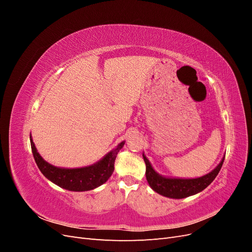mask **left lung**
I'll use <instances>...</instances> for the list:
<instances>
[{
  "instance_id": "8db88e82",
  "label": "left lung",
  "mask_w": 252,
  "mask_h": 252,
  "mask_svg": "<svg viewBox=\"0 0 252 252\" xmlns=\"http://www.w3.org/2000/svg\"><path fill=\"white\" fill-rule=\"evenodd\" d=\"M143 158L145 164H146V179L149 186L156 192L167 197H171V199H184V197L201 192L216 179L220 168H222L225 158L224 157L220 163L217 166V168L208 174L204 175V177L197 179H169L157 173L151 167L147 158L144 155Z\"/></svg>"
}]
</instances>
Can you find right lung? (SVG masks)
<instances>
[{"label": "right lung", "mask_w": 252, "mask_h": 252, "mask_svg": "<svg viewBox=\"0 0 252 252\" xmlns=\"http://www.w3.org/2000/svg\"><path fill=\"white\" fill-rule=\"evenodd\" d=\"M30 144H32V155L37 167L48 180L70 191H87L104 184L111 177L118 152L124 146L125 142L119 144L116 149L110 151L96 164L75 169L59 168V167L50 165L44 161L39 152L36 151L32 136H30Z\"/></svg>", "instance_id": "add662e5"}]
</instances>
